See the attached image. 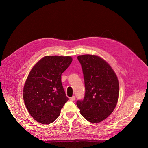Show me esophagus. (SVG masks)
Returning a JSON list of instances; mask_svg holds the SVG:
<instances>
[{"instance_id": "1", "label": "esophagus", "mask_w": 148, "mask_h": 148, "mask_svg": "<svg viewBox=\"0 0 148 148\" xmlns=\"http://www.w3.org/2000/svg\"><path fill=\"white\" fill-rule=\"evenodd\" d=\"M75 100V96H73V97H72L71 98H70V101H74Z\"/></svg>"}]
</instances>
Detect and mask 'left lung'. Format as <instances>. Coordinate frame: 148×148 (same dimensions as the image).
<instances>
[{
    "label": "left lung",
    "mask_w": 148,
    "mask_h": 148,
    "mask_svg": "<svg viewBox=\"0 0 148 148\" xmlns=\"http://www.w3.org/2000/svg\"><path fill=\"white\" fill-rule=\"evenodd\" d=\"M83 70L85 95L77 106L81 114L92 123L106 119L117 104L119 86L118 77L107 62L95 55L77 57Z\"/></svg>",
    "instance_id": "left-lung-1"
}]
</instances>
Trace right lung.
Returning a JSON list of instances; mask_svg holds the SVG:
<instances>
[{
    "label": "right lung",
    "mask_w": 148,
    "mask_h": 148,
    "mask_svg": "<svg viewBox=\"0 0 148 148\" xmlns=\"http://www.w3.org/2000/svg\"><path fill=\"white\" fill-rule=\"evenodd\" d=\"M72 61L71 56H47L31 69L23 89V99L36 121L49 124L60 115L61 108L68 100L61 75Z\"/></svg>",
    "instance_id": "1"
}]
</instances>
